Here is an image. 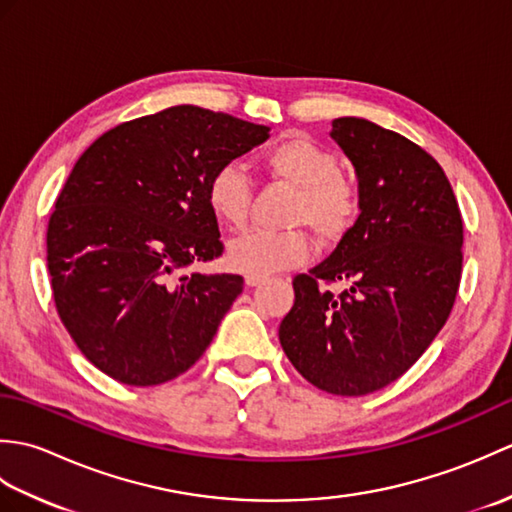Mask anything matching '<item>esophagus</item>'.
I'll list each match as a JSON object with an SVG mask.
<instances>
[{
  "label": "esophagus",
  "instance_id": "1",
  "mask_svg": "<svg viewBox=\"0 0 512 512\" xmlns=\"http://www.w3.org/2000/svg\"><path fill=\"white\" fill-rule=\"evenodd\" d=\"M266 277H259V275H246L244 277V281H246V286H257V284H262Z\"/></svg>",
  "mask_w": 512,
  "mask_h": 512
}]
</instances>
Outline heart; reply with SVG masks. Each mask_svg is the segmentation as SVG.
<instances>
[{
  "mask_svg": "<svg viewBox=\"0 0 512 512\" xmlns=\"http://www.w3.org/2000/svg\"><path fill=\"white\" fill-rule=\"evenodd\" d=\"M270 178L297 191L290 224L310 226L321 242H339L361 211V191L341 173V162L330 149L303 134H288L262 154ZM206 204L222 226L242 228L253 204V182L235 162L217 167L206 182ZM310 257V239L303 231H250L228 244L231 268L246 275H273L299 266Z\"/></svg>",
  "mask_w": 512,
  "mask_h": 512,
  "instance_id": "heart-1",
  "label": "heart"
}]
</instances>
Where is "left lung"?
<instances>
[{
	"label": "left lung",
	"instance_id": "8db88e82",
	"mask_svg": "<svg viewBox=\"0 0 512 512\" xmlns=\"http://www.w3.org/2000/svg\"><path fill=\"white\" fill-rule=\"evenodd\" d=\"M330 136L356 169L361 215L325 262L292 279L279 341L314 387L365 396L405 374L447 323L462 213L436 158L409 138L354 116L332 121Z\"/></svg>",
	"mask_w": 512,
	"mask_h": 512
}]
</instances>
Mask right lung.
Returning <instances> with one entry per match:
<instances>
[{"instance_id": "1", "label": "right lung", "mask_w": 512, "mask_h": 512, "mask_svg": "<svg viewBox=\"0 0 512 512\" xmlns=\"http://www.w3.org/2000/svg\"><path fill=\"white\" fill-rule=\"evenodd\" d=\"M268 138L266 125L195 105L116 125L83 151L48 222V273L65 330L132 387L187 372L233 306L239 275H182L222 255L211 173Z\"/></svg>"}]
</instances>
